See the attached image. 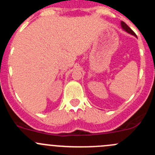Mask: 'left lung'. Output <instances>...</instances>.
<instances>
[{
	"label": "left lung",
	"mask_w": 155,
	"mask_h": 155,
	"mask_svg": "<svg viewBox=\"0 0 155 155\" xmlns=\"http://www.w3.org/2000/svg\"><path fill=\"white\" fill-rule=\"evenodd\" d=\"M120 25H121V28H123V29L124 30V31H126V32H127V33H129V34H130V35H134V36H135V37H137L136 36V35H135V33H134V31H132V30L130 29V28H129L128 26H127V25H126L125 23L124 22V21H121V22H120Z\"/></svg>",
	"instance_id": "left-lung-1"
}]
</instances>
